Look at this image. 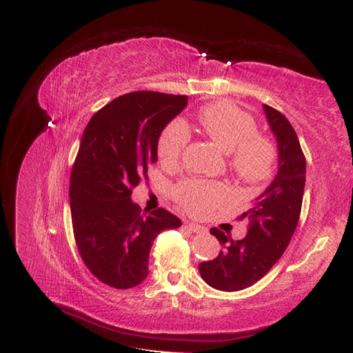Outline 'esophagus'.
<instances>
[{
	"instance_id": "1",
	"label": "esophagus",
	"mask_w": 353,
	"mask_h": 353,
	"mask_svg": "<svg viewBox=\"0 0 353 353\" xmlns=\"http://www.w3.org/2000/svg\"><path fill=\"white\" fill-rule=\"evenodd\" d=\"M188 228L192 232H197V234H205V232H208V228L201 226V224H197V223H194V221L188 223Z\"/></svg>"
}]
</instances>
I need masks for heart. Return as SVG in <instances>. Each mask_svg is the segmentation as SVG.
I'll use <instances>...</instances> for the list:
<instances>
[{
  "instance_id": "b5f03b06",
  "label": "heart",
  "mask_w": 353,
  "mask_h": 353,
  "mask_svg": "<svg viewBox=\"0 0 353 353\" xmlns=\"http://www.w3.org/2000/svg\"><path fill=\"white\" fill-rule=\"evenodd\" d=\"M200 129L214 144L229 154L234 174L245 183L258 185L272 176L276 165V147L258 134L256 121L229 101H214L199 114ZM190 141V132L181 121H172L157 139V156L163 165H176ZM172 197L186 211L205 215L226 203L229 192L219 182L186 179L172 190Z\"/></svg>"
}]
</instances>
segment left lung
Here are the masks:
<instances>
[{
  "label": "left lung",
  "instance_id": "left-lung-1",
  "mask_svg": "<svg viewBox=\"0 0 353 353\" xmlns=\"http://www.w3.org/2000/svg\"><path fill=\"white\" fill-rule=\"evenodd\" d=\"M264 112L277 141V174L243 214L249 219L245 238L234 241L220 229H211L223 250L199 270L203 281L220 291L244 290L264 277L288 247L302 211L306 161L301 142L279 110L264 104Z\"/></svg>",
  "mask_w": 353,
  "mask_h": 353
}]
</instances>
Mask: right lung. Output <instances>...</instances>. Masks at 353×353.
<instances>
[{"instance_id": "1", "label": "right lung", "mask_w": 353, "mask_h": 353, "mask_svg": "<svg viewBox=\"0 0 353 353\" xmlns=\"http://www.w3.org/2000/svg\"><path fill=\"white\" fill-rule=\"evenodd\" d=\"M186 104V95L124 94L97 112L81 137L70 181L74 238L89 272L109 287L144 281L154 238L182 224L162 208L142 214L130 196L157 161L165 125Z\"/></svg>"}]
</instances>
